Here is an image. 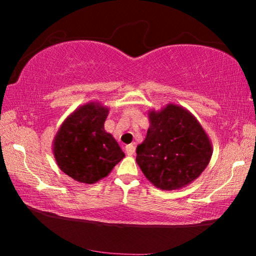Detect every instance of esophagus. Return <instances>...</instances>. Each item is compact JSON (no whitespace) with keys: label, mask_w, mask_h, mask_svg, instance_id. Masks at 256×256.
<instances>
[{"label":"esophagus","mask_w":256,"mask_h":256,"mask_svg":"<svg viewBox=\"0 0 256 256\" xmlns=\"http://www.w3.org/2000/svg\"><path fill=\"white\" fill-rule=\"evenodd\" d=\"M125 152H126L128 156H133L134 152H136V146L133 144H128L125 146Z\"/></svg>","instance_id":"obj_1"}]
</instances>
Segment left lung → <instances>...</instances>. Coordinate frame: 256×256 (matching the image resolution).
I'll use <instances>...</instances> for the list:
<instances>
[{
  "label": "left lung",
  "instance_id": "1",
  "mask_svg": "<svg viewBox=\"0 0 256 256\" xmlns=\"http://www.w3.org/2000/svg\"><path fill=\"white\" fill-rule=\"evenodd\" d=\"M150 126L136 146V162L151 184L180 190L196 180L212 157L209 136L192 112L170 102L148 112Z\"/></svg>",
  "mask_w": 256,
  "mask_h": 256
}]
</instances>
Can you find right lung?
I'll list each match as a JSON object with an SVG mask.
<instances>
[{
	"instance_id": "add662e5",
	"label": "right lung",
	"mask_w": 256,
	"mask_h": 256,
	"mask_svg": "<svg viewBox=\"0 0 256 256\" xmlns=\"http://www.w3.org/2000/svg\"><path fill=\"white\" fill-rule=\"evenodd\" d=\"M108 112L99 102H86L64 120L54 136L53 154L58 168L80 183H97L125 157L104 128Z\"/></svg>"
}]
</instances>
